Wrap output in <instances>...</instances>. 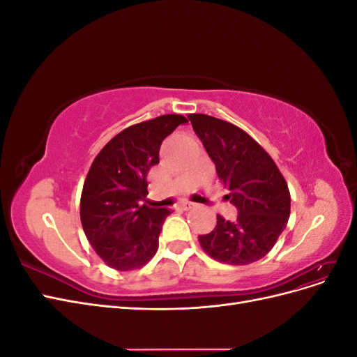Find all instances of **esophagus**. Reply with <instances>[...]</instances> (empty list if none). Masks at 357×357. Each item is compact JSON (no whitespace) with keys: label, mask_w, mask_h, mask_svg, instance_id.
Returning <instances> with one entry per match:
<instances>
[{"label":"esophagus","mask_w":357,"mask_h":357,"mask_svg":"<svg viewBox=\"0 0 357 357\" xmlns=\"http://www.w3.org/2000/svg\"><path fill=\"white\" fill-rule=\"evenodd\" d=\"M195 207H197V204L189 202V201H185V202H180V204H178V208L185 210V211H188V210H193Z\"/></svg>","instance_id":"34e87169"}]
</instances>
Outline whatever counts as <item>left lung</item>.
<instances>
[{"instance_id": "obj_1", "label": "left lung", "mask_w": 357, "mask_h": 357, "mask_svg": "<svg viewBox=\"0 0 357 357\" xmlns=\"http://www.w3.org/2000/svg\"><path fill=\"white\" fill-rule=\"evenodd\" d=\"M188 117L228 190L225 197L238 210L235 220L218 215L215 228L199 235V243L222 264L256 262L271 250L287 225V183L271 156L238 126L207 114Z\"/></svg>"}]
</instances>
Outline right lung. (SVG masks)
Masks as SVG:
<instances>
[{
    "instance_id": "obj_1",
    "label": "right lung",
    "mask_w": 357,
    "mask_h": 357,
    "mask_svg": "<svg viewBox=\"0 0 357 357\" xmlns=\"http://www.w3.org/2000/svg\"><path fill=\"white\" fill-rule=\"evenodd\" d=\"M180 114L159 116L129 126L95 158L84 180L80 219L86 238L110 268L129 271L146 265L159 245L168 208L147 207V174L159 164V149Z\"/></svg>"
}]
</instances>
